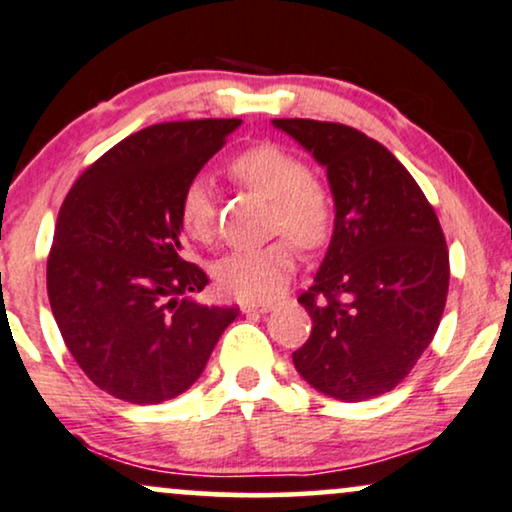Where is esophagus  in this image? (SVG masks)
I'll use <instances>...</instances> for the list:
<instances>
[{
    "instance_id": "1",
    "label": "esophagus",
    "mask_w": 512,
    "mask_h": 512,
    "mask_svg": "<svg viewBox=\"0 0 512 512\" xmlns=\"http://www.w3.org/2000/svg\"><path fill=\"white\" fill-rule=\"evenodd\" d=\"M274 307V303H243L240 305V310L245 312V315H264V312H269Z\"/></svg>"
}]
</instances>
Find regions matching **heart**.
<instances>
[{
    "label": "heart",
    "mask_w": 512,
    "mask_h": 512,
    "mask_svg": "<svg viewBox=\"0 0 512 512\" xmlns=\"http://www.w3.org/2000/svg\"><path fill=\"white\" fill-rule=\"evenodd\" d=\"M240 186L272 200V233H283L260 248L233 250L214 267L221 293L238 300H267L286 286L295 269V245L322 248L331 238L336 202L331 188L312 176L310 164L281 145H255L229 162ZM178 219L188 238L212 243L217 236V200L207 178H190L178 200Z\"/></svg>",
    "instance_id": "b5f03b06"
}]
</instances>
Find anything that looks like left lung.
I'll return each mask as SVG.
<instances>
[{"mask_svg":"<svg viewBox=\"0 0 512 512\" xmlns=\"http://www.w3.org/2000/svg\"><path fill=\"white\" fill-rule=\"evenodd\" d=\"M326 166L336 202L329 252L298 303L312 319L293 353L307 384L357 403L410 374L446 307L448 248L432 202L374 138L343 123L274 119Z\"/></svg>","mask_w":512,"mask_h":512,"instance_id":"1","label":"left lung"}]
</instances>
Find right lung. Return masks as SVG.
<instances>
[{
    "label": "right lung",
    "mask_w": 512,
    "mask_h": 512,
    "mask_svg": "<svg viewBox=\"0 0 512 512\" xmlns=\"http://www.w3.org/2000/svg\"><path fill=\"white\" fill-rule=\"evenodd\" d=\"M240 119H195L128 135L80 174L59 209L47 295L73 360L126 403L181 396L238 307L188 300L207 274L181 257L178 200Z\"/></svg>",
    "instance_id": "right-lung-1"
}]
</instances>
